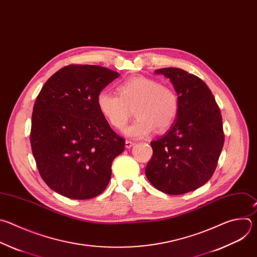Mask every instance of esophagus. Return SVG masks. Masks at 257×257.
<instances>
[{"label": "esophagus", "mask_w": 257, "mask_h": 257, "mask_svg": "<svg viewBox=\"0 0 257 257\" xmlns=\"http://www.w3.org/2000/svg\"><path fill=\"white\" fill-rule=\"evenodd\" d=\"M135 144H136V142L131 141V140H126V141H125V148L130 149V148H132Z\"/></svg>", "instance_id": "obj_1"}]
</instances>
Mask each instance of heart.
Wrapping results in <instances>:
<instances>
[{"label":"heart","mask_w":257,"mask_h":257,"mask_svg":"<svg viewBox=\"0 0 257 257\" xmlns=\"http://www.w3.org/2000/svg\"><path fill=\"white\" fill-rule=\"evenodd\" d=\"M117 94L102 90L97 95V106L109 124L123 130L132 116H138L124 133L130 137L141 138L154 128L159 132L169 128L179 111L176 92L159 81L137 76L126 79L117 86Z\"/></svg>","instance_id":"b5f03b06"}]
</instances>
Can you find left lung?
Returning <instances> with one entry per match:
<instances>
[{
	"label": "left lung",
	"instance_id": "obj_1",
	"mask_svg": "<svg viewBox=\"0 0 257 257\" xmlns=\"http://www.w3.org/2000/svg\"><path fill=\"white\" fill-rule=\"evenodd\" d=\"M155 72L170 79L179 111L170 131L151 142L153 156L145 172L160 191L182 194L213 176L225 140L222 115L212 91L195 75L177 68Z\"/></svg>",
	"mask_w": 257,
	"mask_h": 257
}]
</instances>
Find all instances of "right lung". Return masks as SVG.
Here are the masks:
<instances>
[{"label":"right lung","mask_w":257,"mask_h":257,"mask_svg":"<svg viewBox=\"0 0 257 257\" xmlns=\"http://www.w3.org/2000/svg\"><path fill=\"white\" fill-rule=\"evenodd\" d=\"M119 76L100 66L69 65L51 76L36 97L30 143L43 181L73 199L103 192L124 140L97 106V95Z\"/></svg>","instance_id":"right-lung-1"}]
</instances>
